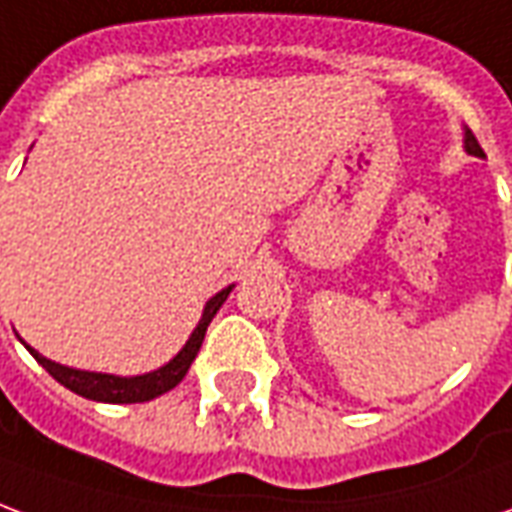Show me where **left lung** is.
I'll return each mask as SVG.
<instances>
[{
	"mask_svg": "<svg viewBox=\"0 0 512 512\" xmlns=\"http://www.w3.org/2000/svg\"><path fill=\"white\" fill-rule=\"evenodd\" d=\"M463 148H466V154H471V157H485V151L480 148V143H477V137L466 129V134H463Z\"/></svg>",
	"mask_w": 512,
	"mask_h": 512,
	"instance_id": "obj_1",
	"label": "left lung"
}]
</instances>
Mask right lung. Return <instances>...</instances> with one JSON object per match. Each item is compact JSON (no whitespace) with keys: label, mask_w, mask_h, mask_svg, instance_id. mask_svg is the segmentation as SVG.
Returning <instances> with one entry per match:
<instances>
[{"label":"right lung","mask_w":512,"mask_h":512,"mask_svg":"<svg viewBox=\"0 0 512 512\" xmlns=\"http://www.w3.org/2000/svg\"><path fill=\"white\" fill-rule=\"evenodd\" d=\"M234 286H226L220 289L209 303L204 306V314H201V322L195 325V331L190 333L187 344L181 347L179 353L170 358L168 364L159 366L154 372H146V375H134V378H121V375H104V372H85V369H71V366L57 364V361H49L46 355H41L38 350H32L30 344H24L32 353V358L52 375L60 386L71 389L79 397H88V400L96 402H115V405H123V402H148L165 394V391L176 389L181 383V378L187 375V369L195 361V355L204 344L206 328L209 322L215 320V314L220 311V306L226 303L228 292Z\"/></svg>","instance_id":"1"}]
</instances>
